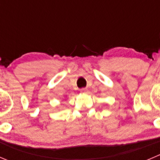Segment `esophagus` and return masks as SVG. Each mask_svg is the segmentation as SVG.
<instances>
[{
    "mask_svg": "<svg viewBox=\"0 0 160 160\" xmlns=\"http://www.w3.org/2000/svg\"><path fill=\"white\" fill-rule=\"evenodd\" d=\"M87 91H88L87 88H82V89H80V91H81V92H86Z\"/></svg>",
    "mask_w": 160,
    "mask_h": 160,
    "instance_id": "34e87169",
    "label": "esophagus"
}]
</instances>
